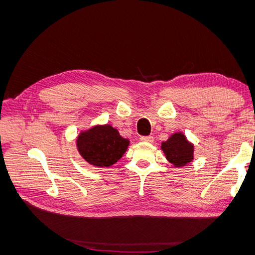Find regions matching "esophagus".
Here are the masks:
<instances>
[{
    "instance_id": "34e87169",
    "label": "esophagus",
    "mask_w": 255,
    "mask_h": 255,
    "mask_svg": "<svg viewBox=\"0 0 255 255\" xmlns=\"http://www.w3.org/2000/svg\"><path fill=\"white\" fill-rule=\"evenodd\" d=\"M140 140L143 142H153L154 138H153V136H141Z\"/></svg>"
}]
</instances>
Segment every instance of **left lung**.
Listing matches in <instances>:
<instances>
[{"instance_id": "obj_1", "label": "left lung", "mask_w": 255, "mask_h": 255, "mask_svg": "<svg viewBox=\"0 0 255 255\" xmlns=\"http://www.w3.org/2000/svg\"><path fill=\"white\" fill-rule=\"evenodd\" d=\"M161 150L176 168L186 166L194 159V144L181 132L172 134L167 141L161 142Z\"/></svg>"}]
</instances>
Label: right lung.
Instances as JSON below:
<instances>
[{
	"label": "right lung",
	"mask_w": 255,
	"mask_h": 255,
	"mask_svg": "<svg viewBox=\"0 0 255 255\" xmlns=\"http://www.w3.org/2000/svg\"><path fill=\"white\" fill-rule=\"evenodd\" d=\"M128 144L129 140L110 125L96 126L84 130L76 139L81 156L90 165L100 168L117 163L127 152Z\"/></svg>",
	"instance_id": "1"
}]
</instances>
